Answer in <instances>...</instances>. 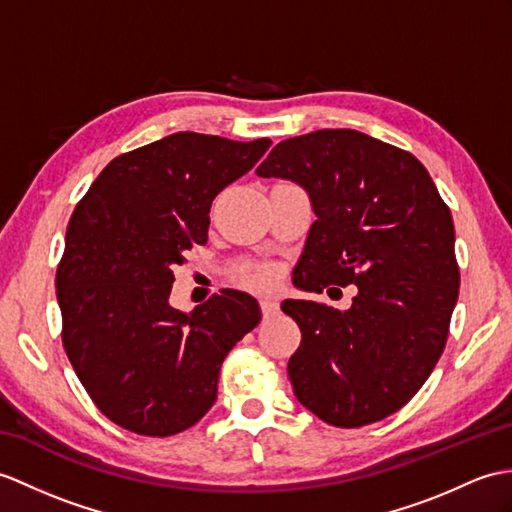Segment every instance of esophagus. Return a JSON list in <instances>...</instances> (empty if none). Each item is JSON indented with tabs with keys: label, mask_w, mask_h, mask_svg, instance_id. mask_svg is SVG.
Returning a JSON list of instances; mask_svg holds the SVG:
<instances>
[{
	"label": "esophagus",
	"mask_w": 512,
	"mask_h": 512,
	"mask_svg": "<svg viewBox=\"0 0 512 512\" xmlns=\"http://www.w3.org/2000/svg\"><path fill=\"white\" fill-rule=\"evenodd\" d=\"M259 307H261V314H264V318L268 320V318H275L277 314H279V303L277 301H261L259 303Z\"/></svg>",
	"instance_id": "esophagus-1"
}]
</instances>
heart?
Masks as SVG:
<instances>
[{
  "label": "heart",
  "mask_w": 512,
  "mask_h": 512,
  "mask_svg": "<svg viewBox=\"0 0 512 512\" xmlns=\"http://www.w3.org/2000/svg\"><path fill=\"white\" fill-rule=\"evenodd\" d=\"M281 279V270L277 264H253L246 266L240 275H237V283L253 292H268L275 288Z\"/></svg>",
  "instance_id": "heart-1"
}]
</instances>
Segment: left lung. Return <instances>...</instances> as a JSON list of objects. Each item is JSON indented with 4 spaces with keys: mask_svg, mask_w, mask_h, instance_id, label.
<instances>
[{
    "mask_svg": "<svg viewBox=\"0 0 512 512\" xmlns=\"http://www.w3.org/2000/svg\"><path fill=\"white\" fill-rule=\"evenodd\" d=\"M257 174L312 196L316 222L294 283L358 285L347 312L281 303L301 329L288 362L296 399L336 427L390 417L417 395L449 336L460 288L449 207L414 154L351 128L285 139Z\"/></svg>",
    "mask_w": 512,
    "mask_h": 512,
    "instance_id": "8db88e82",
    "label": "left lung"
}]
</instances>
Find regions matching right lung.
I'll return each instance as SVG.
<instances>
[{
    "mask_svg": "<svg viewBox=\"0 0 512 512\" xmlns=\"http://www.w3.org/2000/svg\"><path fill=\"white\" fill-rule=\"evenodd\" d=\"M174 133L115 157L71 213L56 268L63 347L106 419L172 436L205 417L227 353L261 320L251 294L222 290L183 314L174 266L207 244L211 202L270 148Z\"/></svg>",
    "mask_w": 512,
    "mask_h": 512,
    "instance_id": "obj_1",
    "label": "right lung"
}]
</instances>
